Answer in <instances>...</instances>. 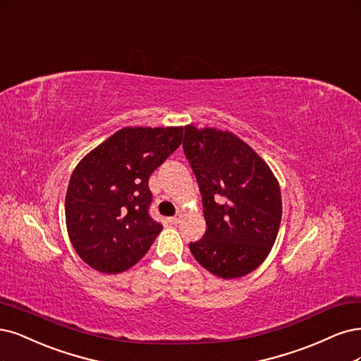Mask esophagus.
I'll return each instance as SVG.
<instances>
[{
  "instance_id": "34e87169",
  "label": "esophagus",
  "mask_w": 361,
  "mask_h": 361,
  "mask_svg": "<svg viewBox=\"0 0 361 361\" xmlns=\"http://www.w3.org/2000/svg\"><path fill=\"white\" fill-rule=\"evenodd\" d=\"M180 218H182V215H180V214H178V215H175V216L169 218V222H170V224H173V226H176V224H179V222H180Z\"/></svg>"
}]
</instances>
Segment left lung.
Wrapping results in <instances>:
<instances>
[{
	"label": "left lung",
	"instance_id": "obj_1",
	"mask_svg": "<svg viewBox=\"0 0 361 361\" xmlns=\"http://www.w3.org/2000/svg\"><path fill=\"white\" fill-rule=\"evenodd\" d=\"M183 152L200 188L206 233L190 243L214 275L233 279L269 255L281 226L279 183L269 166L233 133L185 127Z\"/></svg>",
	"mask_w": 361,
	"mask_h": 361
}]
</instances>
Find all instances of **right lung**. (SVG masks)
Returning a JSON list of instances; mask_svg holds the SVG:
<instances>
[{"label":"right lung","mask_w":361,"mask_h":361,"mask_svg":"<svg viewBox=\"0 0 361 361\" xmlns=\"http://www.w3.org/2000/svg\"><path fill=\"white\" fill-rule=\"evenodd\" d=\"M183 127H127L74 169L66 195L67 231L86 264L102 273L133 267L163 226L149 215V178L176 151Z\"/></svg>","instance_id":"right-lung-1"}]
</instances>
